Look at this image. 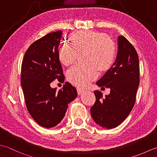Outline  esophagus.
Returning <instances> with one entry per match:
<instances>
[{
  "instance_id": "obj_1",
  "label": "esophagus",
  "mask_w": 157,
  "mask_h": 157,
  "mask_svg": "<svg viewBox=\"0 0 157 157\" xmlns=\"http://www.w3.org/2000/svg\"><path fill=\"white\" fill-rule=\"evenodd\" d=\"M76 91H77V94L79 95H81L82 93H83L84 92V91L82 90V89H80V88H77L76 89Z\"/></svg>"
}]
</instances>
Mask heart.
<instances>
[{"label":"heart","instance_id":"b5f03b06","mask_svg":"<svg viewBox=\"0 0 157 157\" xmlns=\"http://www.w3.org/2000/svg\"><path fill=\"white\" fill-rule=\"evenodd\" d=\"M70 44H63L59 50V59L68 66L83 53L85 63L76 65L67 72L68 81L76 87H86L97 78L98 70L105 72L115 62L117 49L114 43L105 33L91 30L76 31L70 36Z\"/></svg>","mask_w":157,"mask_h":157}]
</instances>
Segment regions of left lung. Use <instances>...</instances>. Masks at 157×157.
I'll return each mask as SVG.
<instances>
[{
  "mask_svg": "<svg viewBox=\"0 0 157 157\" xmlns=\"http://www.w3.org/2000/svg\"><path fill=\"white\" fill-rule=\"evenodd\" d=\"M119 50L113 67L97 82L100 87L110 88L104 98L95 91V102L91 108L93 119L99 125L112 129L124 121L132 111L140 84L139 57L135 48L123 36L118 38Z\"/></svg>",
  "mask_w": 157,
  "mask_h": 157,
  "instance_id": "left-lung-1",
  "label": "left lung"
}]
</instances>
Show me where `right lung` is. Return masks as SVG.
<instances>
[{"instance_id": "1", "label": "right lung", "mask_w": 157, "mask_h": 157, "mask_svg": "<svg viewBox=\"0 0 157 157\" xmlns=\"http://www.w3.org/2000/svg\"><path fill=\"white\" fill-rule=\"evenodd\" d=\"M62 33L53 32L34 41L21 63V85L25 105L34 121L46 128L62 121L68 104L77 96L75 87L68 82L59 91L50 87L56 79L59 82L64 79L58 56Z\"/></svg>"}]
</instances>
